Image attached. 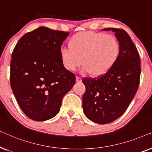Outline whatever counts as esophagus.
I'll use <instances>...</instances> for the list:
<instances>
[{
  "label": "esophagus",
  "instance_id": "34e87169",
  "mask_svg": "<svg viewBox=\"0 0 152 152\" xmlns=\"http://www.w3.org/2000/svg\"><path fill=\"white\" fill-rule=\"evenodd\" d=\"M76 81H77V82H80L81 81H82V79H81L80 76H77L76 77Z\"/></svg>",
  "mask_w": 152,
  "mask_h": 152
}]
</instances>
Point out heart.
Segmentation results:
<instances>
[{
  "instance_id": "b5f03b06",
  "label": "heart",
  "mask_w": 152,
  "mask_h": 152,
  "mask_svg": "<svg viewBox=\"0 0 152 152\" xmlns=\"http://www.w3.org/2000/svg\"><path fill=\"white\" fill-rule=\"evenodd\" d=\"M69 48L60 51L65 68L75 70L82 63V72L99 76L109 71L115 64L120 53V43L113 35L102 32H81L70 39Z\"/></svg>"
}]
</instances>
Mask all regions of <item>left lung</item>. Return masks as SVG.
<instances>
[{"instance_id": "8db88e82", "label": "left lung", "mask_w": 152, "mask_h": 152, "mask_svg": "<svg viewBox=\"0 0 152 152\" xmlns=\"http://www.w3.org/2000/svg\"><path fill=\"white\" fill-rule=\"evenodd\" d=\"M115 33L120 46L119 57L111 69L98 78H84L83 111L87 118L101 124L120 118L138 91L141 72L138 50L122 29L105 28Z\"/></svg>"}]
</instances>
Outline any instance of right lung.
<instances>
[{
	"label": "right lung",
	"instance_id": "add662e5",
	"mask_svg": "<svg viewBox=\"0 0 152 152\" xmlns=\"http://www.w3.org/2000/svg\"><path fill=\"white\" fill-rule=\"evenodd\" d=\"M69 33L39 27L24 34L12 55L10 85L23 113L35 121L51 119L59 112L75 75L62 64L60 51Z\"/></svg>",
	"mask_w": 152,
	"mask_h": 152
}]
</instances>
